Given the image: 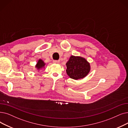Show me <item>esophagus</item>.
Masks as SVG:
<instances>
[{"label":"esophagus","instance_id":"34e87169","mask_svg":"<svg viewBox=\"0 0 128 128\" xmlns=\"http://www.w3.org/2000/svg\"><path fill=\"white\" fill-rule=\"evenodd\" d=\"M53 62L54 63L58 64V63H60V60H54L53 61Z\"/></svg>","mask_w":128,"mask_h":128}]
</instances>
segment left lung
Listing matches in <instances>:
<instances>
[{
    "label": "left lung",
    "mask_w": 128,
    "mask_h": 128,
    "mask_svg": "<svg viewBox=\"0 0 128 128\" xmlns=\"http://www.w3.org/2000/svg\"><path fill=\"white\" fill-rule=\"evenodd\" d=\"M66 73L70 78L78 80L85 77L90 70V65L84 58L71 56L66 64Z\"/></svg>",
    "instance_id": "8db88e82"
}]
</instances>
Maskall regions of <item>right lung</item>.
<instances>
[{"mask_svg":"<svg viewBox=\"0 0 128 128\" xmlns=\"http://www.w3.org/2000/svg\"><path fill=\"white\" fill-rule=\"evenodd\" d=\"M44 65H45V64H44V63L43 62V61L42 60H39L38 61V63L36 65V68L38 69H40L43 68L44 66Z\"/></svg>","mask_w":128,"mask_h":128,"instance_id":"1","label":"right lung"}]
</instances>
